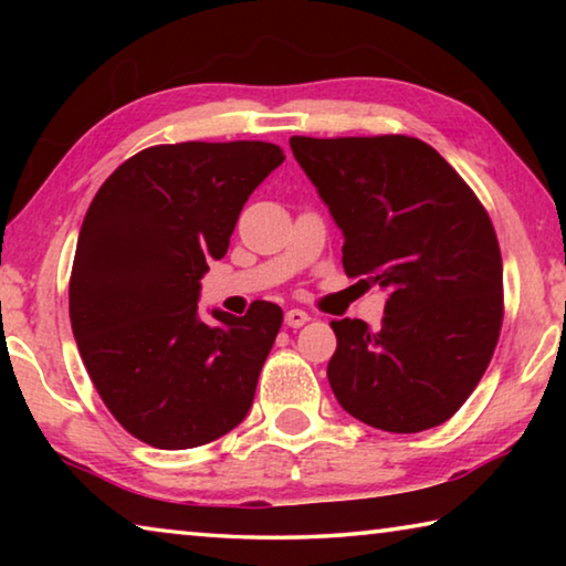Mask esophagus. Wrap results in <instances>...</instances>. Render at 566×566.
Wrapping results in <instances>:
<instances>
[{"mask_svg":"<svg viewBox=\"0 0 566 566\" xmlns=\"http://www.w3.org/2000/svg\"><path fill=\"white\" fill-rule=\"evenodd\" d=\"M284 322H286V327L300 329V327H304L306 322H310V314H306L304 310H290L284 314Z\"/></svg>","mask_w":566,"mask_h":566,"instance_id":"34e87169","label":"esophagus"}]
</instances>
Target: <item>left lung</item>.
<instances>
[{
  "mask_svg": "<svg viewBox=\"0 0 566 566\" xmlns=\"http://www.w3.org/2000/svg\"><path fill=\"white\" fill-rule=\"evenodd\" d=\"M342 229L349 276L387 292L381 329L337 319L327 377L364 424L415 434L464 405L502 329V254L490 214L437 149L405 134L292 137Z\"/></svg>",
  "mask_w": 566,
  "mask_h": 566,
  "instance_id": "1",
  "label": "left lung"
}]
</instances>
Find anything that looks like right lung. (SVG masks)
I'll return each mask as SVG.
<instances>
[{"mask_svg": "<svg viewBox=\"0 0 566 566\" xmlns=\"http://www.w3.org/2000/svg\"><path fill=\"white\" fill-rule=\"evenodd\" d=\"M282 161L270 142L159 145L114 169L92 199L70 280L72 332L102 401L142 442H214L252 407L282 310H212L207 324L199 280Z\"/></svg>", "mask_w": 566, "mask_h": 566, "instance_id": "obj_1", "label": "right lung"}]
</instances>
